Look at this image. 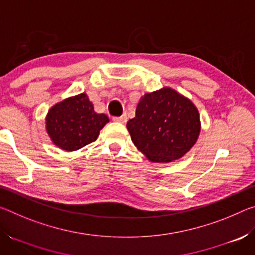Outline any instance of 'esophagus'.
Segmentation results:
<instances>
[{
    "label": "esophagus",
    "mask_w": 255,
    "mask_h": 255,
    "mask_svg": "<svg viewBox=\"0 0 255 255\" xmlns=\"http://www.w3.org/2000/svg\"><path fill=\"white\" fill-rule=\"evenodd\" d=\"M112 120H114V122H117V123L125 124L127 122V116L123 115V116H120V117H112Z\"/></svg>",
    "instance_id": "esophagus-1"
}]
</instances>
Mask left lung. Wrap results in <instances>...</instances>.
<instances>
[{
  "label": "left lung",
  "mask_w": 255,
  "mask_h": 255,
  "mask_svg": "<svg viewBox=\"0 0 255 255\" xmlns=\"http://www.w3.org/2000/svg\"><path fill=\"white\" fill-rule=\"evenodd\" d=\"M127 128L132 143L149 161L171 162L195 145L200 132L199 114L187 98L164 88L140 99Z\"/></svg>",
  "instance_id": "left-lung-1"
}]
</instances>
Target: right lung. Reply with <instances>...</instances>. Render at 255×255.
<instances>
[{
	"label": "right lung",
	"mask_w": 255,
	"mask_h": 255,
	"mask_svg": "<svg viewBox=\"0 0 255 255\" xmlns=\"http://www.w3.org/2000/svg\"><path fill=\"white\" fill-rule=\"evenodd\" d=\"M46 122L55 145L65 150H76L96 141L109 119L105 114H97L88 96L82 93L55 105Z\"/></svg>",
	"instance_id": "add662e5"
}]
</instances>
